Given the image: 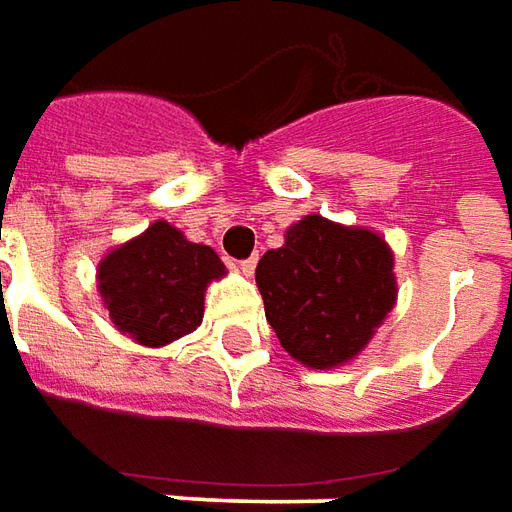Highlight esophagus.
I'll use <instances>...</instances> for the list:
<instances>
[{"label":"esophagus","instance_id":"1","mask_svg":"<svg viewBox=\"0 0 512 512\" xmlns=\"http://www.w3.org/2000/svg\"><path fill=\"white\" fill-rule=\"evenodd\" d=\"M256 262H259V256H250V259H245V262H239V270H242V275H253V270H256Z\"/></svg>","mask_w":512,"mask_h":512}]
</instances>
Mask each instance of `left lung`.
<instances>
[{
  "mask_svg": "<svg viewBox=\"0 0 512 512\" xmlns=\"http://www.w3.org/2000/svg\"><path fill=\"white\" fill-rule=\"evenodd\" d=\"M256 286L286 353L336 369L364 353L397 306L394 250L372 228L306 215L259 259Z\"/></svg>",
  "mask_w": 512,
  "mask_h": 512,
  "instance_id": "obj_1",
  "label": "left lung"
}]
</instances>
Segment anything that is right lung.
I'll list each match as a JSON object with an SVG mask.
<instances>
[{
  "label": "right lung",
  "instance_id": "right-lung-1",
  "mask_svg": "<svg viewBox=\"0 0 512 512\" xmlns=\"http://www.w3.org/2000/svg\"><path fill=\"white\" fill-rule=\"evenodd\" d=\"M215 250L157 220L137 237L107 250L96 286L112 325L143 347H165L204 320L206 286L226 275Z\"/></svg>",
  "mask_w": 512,
  "mask_h": 512
}]
</instances>
